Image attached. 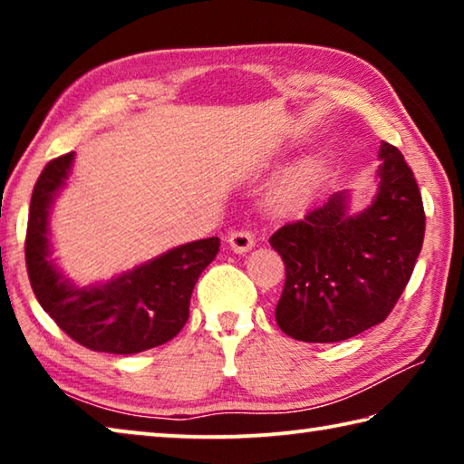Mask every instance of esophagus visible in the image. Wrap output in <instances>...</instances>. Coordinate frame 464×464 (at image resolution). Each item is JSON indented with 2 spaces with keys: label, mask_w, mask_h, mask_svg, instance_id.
Instances as JSON below:
<instances>
[{
  "label": "esophagus",
  "mask_w": 464,
  "mask_h": 464,
  "mask_svg": "<svg viewBox=\"0 0 464 464\" xmlns=\"http://www.w3.org/2000/svg\"><path fill=\"white\" fill-rule=\"evenodd\" d=\"M227 241H229V247L235 254H246V251L254 247V235L249 231H231Z\"/></svg>",
  "instance_id": "1"
}]
</instances>
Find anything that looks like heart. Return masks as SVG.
I'll use <instances>...</instances> for the list:
<instances>
[{
    "label": "heart",
    "instance_id": "1",
    "mask_svg": "<svg viewBox=\"0 0 464 464\" xmlns=\"http://www.w3.org/2000/svg\"><path fill=\"white\" fill-rule=\"evenodd\" d=\"M321 179L317 161L304 160L282 176L270 196V207L276 215H296L309 207Z\"/></svg>",
    "mask_w": 464,
    "mask_h": 464
}]
</instances>
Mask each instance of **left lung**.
Segmentation results:
<instances>
[{
  "instance_id": "left-lung-1",
  "label": "left lung",
  "mask_w": 464,
  "mask_h": 464,
  "mask_svg": "<svg viewBox=\"0 0 464 464\" xmlns=\"http://www.w3.org/2000/svg\"><path fill=\"white\" fill-rule=\"evenodd\" d=\"M379 157V190L362 213H350L343 190L270 237L286 268L276 324L295 340L342 342L382 324L411 278L421 194L397 147L382 140Z\"/></svg>"
}]
</instances>
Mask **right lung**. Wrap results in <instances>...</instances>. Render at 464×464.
I'll list each match as a JSON object with an SVG mask.
<instances>
[{
	"mask_svg": "<svg viewBox=\"0 0 464 464\" xmlns=\"http://www.w3.org/2000/svg\"><path fill=\"white\" fill-rule=\"evenodd\" d=\"M73 151L46 163L30 200L26 268L41 307L73 342L106 354H139L179 334L202 270L218 254V237L184 243L104 285L77 288L51 260L49 213L73 163Z\"/></svg>",
	"mask_w": 464,
	"mask_h": 464,
	"instance_id": "add662e5",
	"label": "right lung"
}]
</instances>
